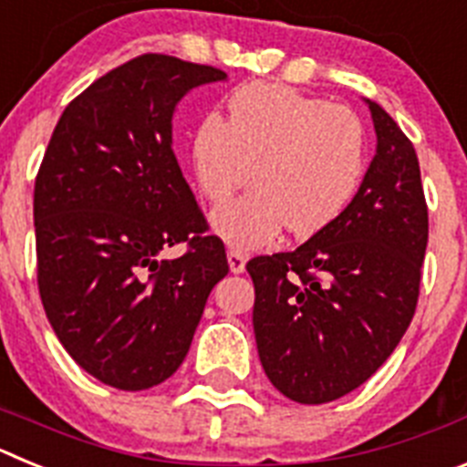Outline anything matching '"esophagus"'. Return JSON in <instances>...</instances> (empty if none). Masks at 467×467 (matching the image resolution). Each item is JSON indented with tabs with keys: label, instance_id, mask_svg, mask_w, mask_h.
I'll use <instances>...</instances> for the list:
<instances>
[{
	"label": "esophagus",
	"instance_id": "34e87169",
	"mask_svg": "<svg viewBox=\"0 0 467 467\" xmlns=\"http://www.w3.org/2000/svg\"><path fill=\"white\" fill-rule=\"evenodd\" d=\"M226 259H229L231 274H243V271H245V254H243L241 250L229 247V250H226Z\"/></svg>",
	"mask_w": 467,
	"mask_h": 467
}]
</instances>
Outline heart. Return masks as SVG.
Here are the masks:
<instances>
[{
	"mask_svg": "<svg viewBox=\"0 0 467 467\" xmlns=\"http://www.w3.org/2000/svg\"><path fill=\"white\" fill-rule=\"evenodd\" d=\"M229 117H205L192 138L203 196L224 203L253 177L257 187L213 213V229L234 247L295 236L337 220L365 172V128L356 111L290 86L247 84L231 93Z\"/></svg>",
	"mask_w": 467,
	"mask_h": 467,
	"instance_id": "b5f03b06",
	"label": "heart"
}]
</instances>
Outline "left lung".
I'll return each mask as SVG.
<instances>
[{"label": "left lung", "instance_id": "1", "mask_svg": "<svg viewBox=\"0 0 467 467\" xmlns=\"http://www.w3.org/2000/svg\"><path fill=\"white\" fill-rule=\"evenodd\" d=\"M377 154L344 213L292 253L247 262L254 339L285 398L323 404L356 390L410 327L428 245L414 144L365 100Z\"/></svg>", "mask_w": 467, "mask_h": 467}]
</instances>
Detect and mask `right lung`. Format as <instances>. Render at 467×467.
<instances>
[{"mask_svg": "<svg viewBox=\"0 0 467 467\" xmlns=\"http://www.w3.org/2000/svg\"><path fill=\"white\" fill-rule=\"evenodd\" d=\"M213 81L226 74L161 53L128 60L65 107L36 175L44 311L74 362L119 390L177 372L229 274L172 151L177 102ZM177 242L188 253L161 260Z\"/></svg>", "mask_w": 467, "mask_h": 467, "instance_id": "1", "label": "right lung"}]
</instances>
